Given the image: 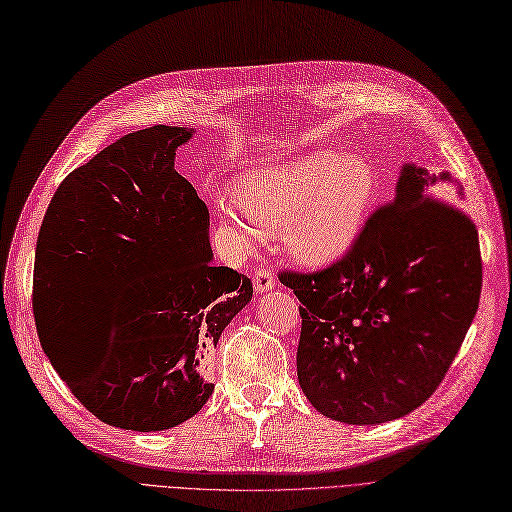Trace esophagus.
<instances>
[{
  "label": "esophagus",
  "instance_id": "1",
  "mask_svg": "<svg viewBox=\"0 0 512 512\" xmlns=\"http://www.w3.org/2000/svg\"><path fill=\"white\" fill-rule=\"evenodd\" d=\"M254 288L258 292H267L271 288H275V277L271 273V269L267 267H258L254 273Z\"/></svg>",
  "mask_w": 512,
  "mask_h": 512
}]
</instances>
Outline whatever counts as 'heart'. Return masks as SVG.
I'll return each instance as SVG.
<instances>
[{
  "label": "heart",
  "instance_id": "1",
  "mask_svg": "<svg viewBox=\"0 0 512 512\" xmlns=\"http://www.w3.org/2000/svg\"><path fill=\"white\" fill-rule=\"evenodd\" d=\"M375 197V173L362 158L328 150L294 156L256 169L235 186L241 211L224 209V220L243 241L281 233L288 252L322 264L351 248Z\"/></svg>",
  "mask_w": 512,
  "mask_h": 512
}]
</instances>
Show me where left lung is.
<instances>
[{"label": "left lung", "mask_w": 512, "mask_h": 512, "mask_svg": "<svg viewBox=\"0 0 512 512\" xmlns=\"http://www.w3.org/2000/svg\"><path fill=\"white\" fill-rule=\"evenodd\" d=\"M404 165L351 248L317 271L281 269L301 301L298 383L322 415L373 426L409 415L445 379L479 309L477 226Z\"/></svg>", "instance_id": "obj_1"}]
</instances>
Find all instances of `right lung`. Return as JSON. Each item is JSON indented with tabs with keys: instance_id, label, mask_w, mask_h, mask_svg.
<instances>
[{
	"instance_id": "obj_1",
	"label": "right lung",
	"mask_w": 512,
	"mask_h": 512,
	"mask_svg": "<svg viewBox=\"0 0 512 512\" xmlns=\"http://www.w3.org/2000/svg\"><path fill=\"white\" fill-rule=\"evenodd\" d=\"M192 131L154 125L116 139L52 197L35 245L33 317L42 349L86 411L156 432L197 415L222 330L252 301V279L211 262L209 211L173 169ZM118 274L128 301L103 333L77 317V288Z\"/></svg>"
}]
</instances>
